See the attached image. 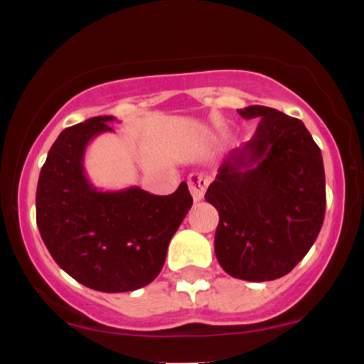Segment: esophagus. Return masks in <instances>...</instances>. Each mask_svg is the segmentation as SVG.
<instances>
[{"label":"esophagus","instance_id":"esophagus-1","mask_svg":"<svg viewBox=\"0 0 364 364\" xmlns=\"http://www.w3.org/2000/svg\"><path fill=\"white\" fill-rule=\"evenodd\" d=\"M210 183L207 174L203 173H191L190 178H188V186H190V193L193 196L195 202H200L205 195V190Z\"/></svg>","mask_w":364,"mask_h":364}]
</instances>
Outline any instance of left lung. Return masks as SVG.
<instances>
[{"label":"left lung","mask_w":364,"mask_h":364,"mask_svg":"<svg viewBox=\"0 0 364 364\" xmlns=\"http://www.w3.org/2000/svg\"><path fill=\"white\" fill-rule=\"evenodd\" d=\"M237 112L260 123L205 193L219 212L215 257L232 277L274 281L303 260L323 224V159L303 121L265 106Z\"/></svg>","instance_id":"1"}]
</instances>
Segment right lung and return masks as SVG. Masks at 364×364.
Wrapping results in <instances>:
<instances>
[{
    "label": "right lung",
    "instance_id": "1",
    "mask_svg": "<svg viewBox=\"0 0 364 364\" xmlns=\"http://www.w3.org/2000/svg\"><path fill=\"white\" fill-rule=\"evenodd\" d=\"M111 121L114 116H95L60 133L41 169L36 215L46 248L66 274L90 289L127 292L161 272L193 198L185 181L166 196L92 185L83 156L94 136L112 132Z\"/></svg>",
    "mask_w": 364,
    "mask_h": 364
}]
</instances>
